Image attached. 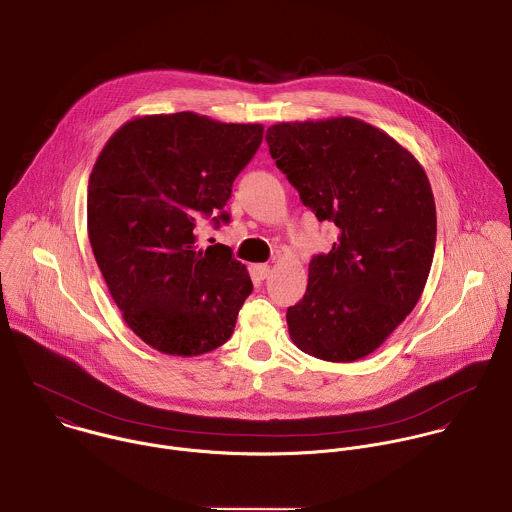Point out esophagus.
Returning a JSON list of instances; mask_svg holds the SVG:
<instances>
[{
  "label": "esophagus",
  "mask_w": 512,
  "mask_h": 512,
  "mask_svg": "<svg viewBox=\"0 0 512 512\" xmlns=\"http://www.w3.org/2000/svg\"><path fill=\"white\" fill-rule=\"evenodd\" d=\"M270 272H272V268H270L268 264H254V266H252V274H254L258 280L268 278Z\"/></svg>",
  "instance_id": "esophagus-1"
}]
</instances>
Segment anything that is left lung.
I'll return each mask as SVG.
<instances>
[{
  "mask_svg": "<svg viewBox=\"0 0 512 512\" xmlns=\"http://www.w3.org/2000/svg\"><path fill=\"white\" fill-rule=\"evenodd\" d=\"M266 141L302 202L340 230L288 308L290 338L312 357L357 361L395 332L427 284L437 236L429 178L393 137L355 117L278 123Z\"/></svg>",
  "mask_w": 512,
  "mask_h": 512,
  "instance_id": "left-lung-1",
  "label": "left lung"
}]
</instances>
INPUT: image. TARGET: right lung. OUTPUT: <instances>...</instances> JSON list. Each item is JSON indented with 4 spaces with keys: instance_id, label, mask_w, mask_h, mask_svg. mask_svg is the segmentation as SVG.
Segmentation results:
<instances>
[{
    "instance_id": "right-lung-1",
    "label": "right lung",
    "mask_w": 512,
    "mask_h": 512,
    "mask_svg": "<svg viewBox=\"0 0 512 512\" xmlns=\"http://www.w3.org/2000/svg\"><path fill=\"white\" fill-rule=\"evenodd\" d=\"M264 137L258 123L192 111L127 121L99 153L87 190L89 242L125 324L153 349L194 357L230 340L252 292L224 244L196 226L224 206Z\"/></svg>"
}]
</instances>
